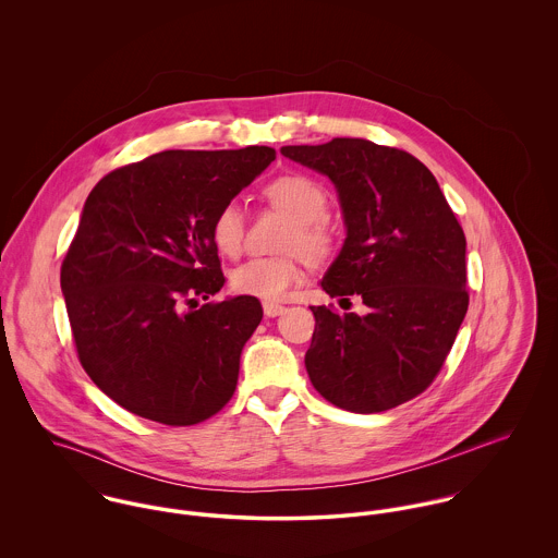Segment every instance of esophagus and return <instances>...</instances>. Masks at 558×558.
Here are the masks:
<instances>
[{
  "instance_id": "esophagus-1",
  "label": "esophagus",
  "mask_w": 558,
  "mask_h": 558,
  "mask_svg": "<svg viewBox=\"0 0 558 558\" xmlns=\"http://www.w3.org/2000/svg\"><path fill=\"white\" fill-rule=\"evenodd\" d=\"M262 307H264V316H268V318H277V316H281V314L286 312V307H283V305H279V303H270V301H266Z\"/></svg>"
}]
</instances>
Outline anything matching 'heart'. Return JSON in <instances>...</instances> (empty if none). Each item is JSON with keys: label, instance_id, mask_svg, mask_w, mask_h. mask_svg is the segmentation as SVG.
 Returning <instances> with one entry per match:
<instances>
[{"label": "heart", "instance_id": "b5f03b06", "mask_svg": "<svg viewBox=\"0 0 558 558\" xmlns=\"http://www.w3.org/2000/svg\"><path fill=\"white\" fill-rule=\"evenodd\" d=\"M266 195L296 221L286 246L290 251H301L310 259H322L330 248V239L319 226L328 213V199L322 186L305 175H281L268 184ZM210 236L221 253H239L244 236V215L236 202L226 204L215 215ZM299 279L301 268L294 257H251L232 272L234 290L264 301L283 299Z\"/></svg>", "mask_w": 558, "mask_h": 558}]
</instances>
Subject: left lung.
Wrapping results in <instances>:
<instances>
[{
  "label": "left lung",
  "instance_id": "left-lung-1",
  "mask_svg": "<svg viewBox=\"0 0 558 558\" xmlns=\"http://www.w3.org/2000/svg\"><path fill=\"white\" fill-rule=\"evenodd\" d=\"M281 155L335 184L345 240L319 286L330 299L361 296L365 305L363 316L312 307V385L359 414L416 398L469 310L466 236L434 173L403 150L352 137L283 146Z\"/></svg>",
  "mask_w": 558,
  "mask_h": 558
}]
</instances>
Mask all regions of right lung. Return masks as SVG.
Here are the masks:
<instances>
[{
  "instance_id": "obj_1",
  "label": "right lung",
  "mask_w": 558,
  "mask_h": 558,
  "mask_svg": "<svg viewBox=\"0 0 558 558\" xmlns=\"http://www.w3.org/2000/svg\"><path fill=\"white\" fill-rule=\"evenodd\" d=\"M275 157L268 146L165 150L87 195L60 283L83 369L129 412L195 425L234 396L262 305H197L226 283L215 215Z\"/></svg>"
}]
</instances>
